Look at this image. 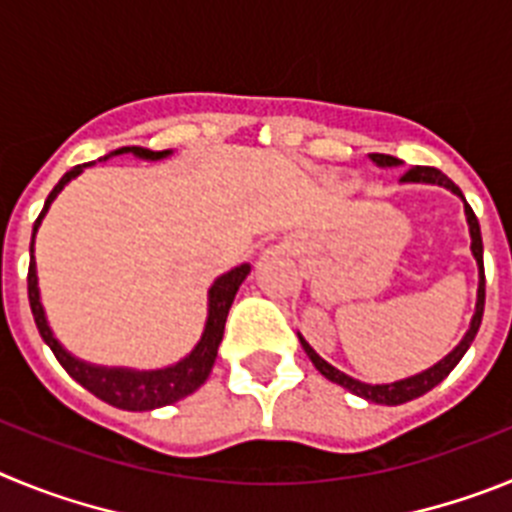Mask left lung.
Listing matches in <instances>:
<instances>
[{
    "mask_svg": "<svg viewBox=\"0 0 512 512\" xmlns=\"http://www.w3.org/2000/svg\"><path fill=\"white\" fill-rule=\"evenodd\" d=\"M369 158H372L377 166H382V169L402 164L400 158L387 156V153H369ZM402 182L438 184V187H446L449 192H454L456 197H461V200H464L461 189L451 182L449 176L441 174V171L433 169V166H413L410 171H405ZM464 215H467L469 235H472V256H474V261H477V269H479V287H477V307H474L472 323H469V330L464 333V338L459 341V346H456L449 356H443L438 364H433L431 369H425V372L415 374V377L400 379V382H392V384H366V382H359V379H354V377H348V374H343L341 369H336V366H330L325 359H320V356L315 354V348H312L310 343H307L305 338L297 333V336H300L302 348H305V354L310 356V361L315 364V369H318L325 379L341 384V387H346L348 392H354V395L364 397V400H369V402H377V405H402V402H410V400H415V397L425 395V392H431L436 384H441L443 379L449 377L451 369L459 364L461 356L467 354V348L472 346L474 336H477V330H479V323H482V312H485V264H482V233H479L477 215H474L472 207L467 205V200H464Z\"/></svg>",
    "mask_w": 512,
    "mask_h": 512,
    "instance_id": "1",
    "label": "left lung"
}]
</instances>
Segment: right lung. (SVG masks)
Masks as SVG:
<instances>
[{"label": "right lung", "instance_id": "1", "mask_svg": "<svg viewBox=\"0 0 512 512\" xmlns=\"http://www.w3.org/2000/svg\"><path fill=\"white\" fill-rule=\"evenodd\" d=\"M120 153H133L138 158H146V161H161V158L169 156L171 151H148V148L140 146H125L112 151L110 156H120ZM104 156V158H110ZM92 166V164H84ZM84 166H74L71 171L61 176V182L53 187V192L48 194L45 200L43 212L38 215L33 225V241H30V269H27V297H30V310H33L35 325H38L43 341L51 346L53 356L58 359V364L76 379V382L84 387V390L92 392L99 400L110 402L120 410H156L171 405V402L182 400V397L192 395L194 390H200L205 379L210 377L212 364L217 359V346L223 341L225 320H228V310L235 300V292L243 284V279L251 274V264H241L230 269L228 274L217 277L215 284L207 292V320L205 330H202V338L197 341V346L184 356L182 361L176 364L164 366V369H151V372H138V369H125V366H97L87 364V361L71 356L66 348L58 343V338L53 336L51 325L45 320L43 302H40V289H38V271H35V233H38L40 223H43L45 212L51 207V202L56 200L58 192H61L71 179L84 171Z\"/></svg>", "mask_w": 512, "mask_h": 512}]
</instances>
